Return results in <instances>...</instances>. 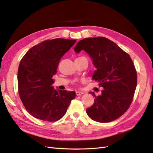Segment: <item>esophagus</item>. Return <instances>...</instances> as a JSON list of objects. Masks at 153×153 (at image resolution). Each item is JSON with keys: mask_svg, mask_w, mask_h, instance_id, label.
<instances>
[{"mask_svg": "<svg viewBox=\"0 0 153 153\" xmlns=\"http://www.w3.org/2000/svg\"><path fill=\"white\" fill-rule=\"evenodd\" d=\"M83 94H84V93H83V92H82V91H76V95L77 96Z\"/></svg>", "mask_w": 153, "mask_h": 153, "instance_id": "obj_1", "label": "esophagus"}]
</instances>
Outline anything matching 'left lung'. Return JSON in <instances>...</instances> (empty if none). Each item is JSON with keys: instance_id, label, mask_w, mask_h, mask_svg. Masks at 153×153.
I'll list each match as a JSON object with an SVG mask.
<instances>
[{"instance_id": "1", "label": "left lung", "mask_w": 153, "mask_h": 153, "mask_svg": "<svg viewBox=\"0 0 153 153\" xmlns=\"http://www.w3.org/2000/svg\"><path fill=\"white\" fill-rule=\"evenodd\" d=\"M82 50L92 59L97 69L92 79L99 82L102 94L95 97L94 103L86 109L88 116L99 123L112 121L128 110L137 85V73L130 56L112 41L104 37L85 38L74 48Z\"/></svg>"}]
</instances>
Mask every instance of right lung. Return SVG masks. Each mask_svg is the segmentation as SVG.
Listing matches in <instances>:
<instances>
[{"label":"right lung","mask_w":153,"mask_h":153,"mask_svg":"<svg viewBox=\"0 0 153 153\" xmlns=\"http://www.w3.org/2000/svg\"><path fill=\"white\" fill-rule=\"evenodd\" d=\"M76 39L46 40L29 49L18 69L19 94L25 108L40 120L56 121L64 116L76 93L56 89L53 76L61 58Z\"/></svg>","instance_id":"obj_1"}]
</instances>
